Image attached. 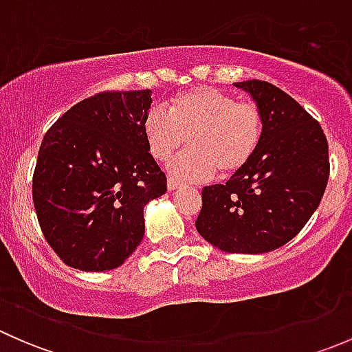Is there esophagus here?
Returning <instances> with one entry per match:
<instances>
[{"label": "esophagus", "instance_id": "34e87169", "mask_svg": "<svg viewBox=\"0 0 352 352\" xmlns=\"http://www.w3.org/2000/svg\"><path fill=\"white\" fill-rule=\"evenodd\" d=\"M166 186H168V190H177V189H182L184 184L177 182V180L173 179H168V184H166Z\"/></svg>", "mask_w": 352, "mask_h": 352}]
</instances>
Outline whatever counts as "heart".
<instances>
[{"label":"heart","instance_id":"heart-1","mask_svg":"<svg viewBox=\"0 0 352 352\" xmlns=\"http://www.w3.org/2000/svg\"><path fill=\"white\" fill-rule=\"evenodd\" d=\"M264 119L252 102L212 87H194L166 105L151 109L143 119L148 151L166 162L190 143L168 166L170 175L182 180H204L218 170L221 177L242 172L262 141Z\"/></svg>","mask_w":352,"mask_h":352}]
</instances>
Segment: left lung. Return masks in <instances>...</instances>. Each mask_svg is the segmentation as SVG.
Listing matches in <instances>:
<instances>
[{
  "label": "left lung",
  "mask_w": 352,
  "mask_h": 352,
  "mask_svg": "<svg viewBox=\"0 0 352 352\" xmlns=\"http://www.w3.org/2000/svg\"><path fill=\"white\" fill-rule=\"evenodd\" d=\"M233 85L261 110V146L228 182L202 189L196 228L223 252L265 254L293 240L317 211L329 180V144L320 124L278 87Z\"/></svg>",
  "instance_id": "1"
}]
</instances>
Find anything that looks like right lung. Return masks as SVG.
I'll list each match as a JSON object with an SVG mask.
<instances>
[{
	"instance_id": "1",
	"label": "right lung",
	"mask_w": 352,
	"mask_h": 352,
	"mask_svg": "<svg viewBox=\"0 0 352 352\" xmlns=\"http://www.w3.org/2000/svg\"><path fill=\"white\" fill-rule=\"evenodd\" d=\"M151 102V90L98 94L45 133L32 197L45 240L71 267L122 265L144 236V206L166 192L143 136Z\"/></svg>"
}]
</instances>
